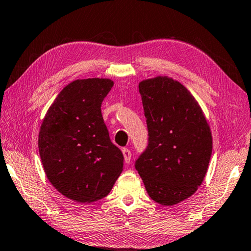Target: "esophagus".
I'll return each instance as SVG.
<instances>
[{
    "mask_svg": "<svg viewBox=\"0 0 251 251\" xmlns=\"http://www.w3.org/2000/svg\"><path fill=\"white\" fill-rule=\"evenodd\" d=\"M123 155H124V160H125V163H128L130 162V156H132V153H130V151L128 149H123Z\"/></svg>",
    "mask_w": 251,
    "mask_h": 251,
    "instance_id": "1",
    "label": "esophagus"
}]
</instances>
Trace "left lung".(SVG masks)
Returning <instances> with one entry per match:
<instances>
[{"label": "left lung", "instance_id": "1", "mask_svg": "<svg viewBox=\"0 0 251 251\" xmlns=\"http://www.w3.org/2000/svg\"><path fill=\"white\" fill-rule=\"evenodd\" d=\"M149 128V146L135 168L150 198L180 203L197 192L208 172L212 133L193 95L168 75L138 83Z\"/></svg>", "mask_w": 251, "mask_h": 251}]
</instances>
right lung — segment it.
<instances>
[{"label": "right lung", "instance_id": "1", "mask_svg": "<svg viewBox=\"0 0 251 251\" xmlns=\"http://www.w3.org/2000/svg\"><path fill=\"white\" fill-rule=\"evenodd\" d=\"M113 86L108 78L71 81L40 126L39 153L48 180L78 203L105 198L123 172L124 156L110 142L100 108Z\"/></svg>", "mask_w": 251, "mask_h": 251}]
</instances>
